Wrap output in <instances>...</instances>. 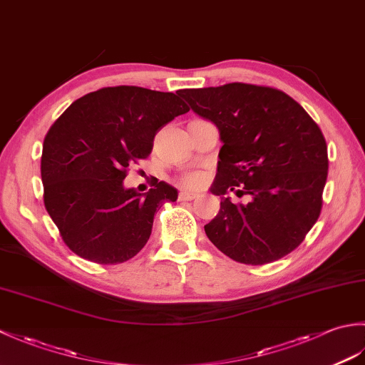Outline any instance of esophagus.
<instances>
[{"label": "esophagus", "instance_id": "34e87169", "mask_svg": "<svg viewBox=\"0 0 365 365\" xmlns=\"http://www.w3.org/2000/svg\"><path fill=\"white\" fill-rule=\"evenodd\" d=\"M197 197H199L197 192H192V191H180V192H178V200H195Z\"/></svg>", "mask_w": 365, "mask_h": 365}]
</instances>
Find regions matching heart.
Masks as SVG:
<instances>
[{
  "label": "heart",
  "instance_id": "1",
  "mask_svg": "<svg viewBox=\"0 0 365 365\" xmlns=\"http://www.w3.org/2000/svg\"><path fill=\"white\" fill-rule=\"evenodd\" d=\"M205 182V175L202 173H191L183 177V185L188 188H199Z\"/></svg>",
  "mask_w": 365,
  "mask_h": 365
}]
</instances>
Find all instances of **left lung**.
Segmentation results:
<instances>
[{
  "label": "left lung",
  "mask_w": 365,
  "mask_h": 365,
  "mask_svg": "<svg viewBox=\"0 0 365 365\" xmlns=\"http://www.w3.org/2000/svg\"><path fill=\"white\" fill-rule=\"evenodd\" d=\"M178 96L220 130L222 147L212 192L220 213L205 224L210 242L246 265L279 260L301 245L319 220L328 177L320 127L285 92L246 83L180 89ZM230 189L252 202L234 205Z\"/></svg>",
  "instance_id": "8db88e82"
}]
</instances>
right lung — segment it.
<instances>
[{
	"label": "right lung",
	"mask_w": 365,
	"mask_h": 365,
	"mask_svg": "<svg viewBox=\"0 0 365 365\" xmlns=\"http://www.w3.org/2000/svg\"><path fill=\"white\" fill-rule=\"evenodd\" d=\"M190 108L173 92L103 88L67 108L43 141V204L68 250L114 265L143 250L155 212L177 190L157 182L147 192L123 187L127 168L152 152L153 138Z\"/></svg>",
	"instance_id": "1"
}]
</instances>
